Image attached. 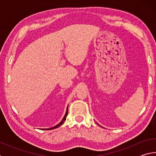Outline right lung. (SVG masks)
I'll list each match as a JSON object with an SVG mask.
<instances>
[{"instance_id": "1", "label": "right lung", "mask_w": 156, "mask_h": 156, "mask_svg": "<svg viewBox=\"0 0 156 156\" xmlns=\"http://www.w3.org/2000/svg\"><path fill=\"white\" fill-rule=\"evenodd\" d=\"M67 113H68V107H67V112H66V113H65V116H64V118H63V119L62 120L61 122H60L59 124H58V125H56L55 126H53V127H51V128H50V129H49H49H56V128L59 127V126H60V125H62V124L64 123L65 120H66V118H67Z\"/></svg>"}]
</instances>
